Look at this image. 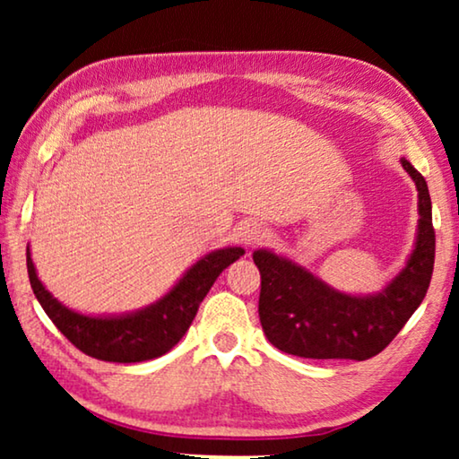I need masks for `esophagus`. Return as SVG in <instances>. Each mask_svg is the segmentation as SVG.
<instances>
[{
  "instance_id": "esophagus-1",
  "label": "esophagus",
  "mask_w": 459,
  "mask_h": 459,
  "mask_svg": "<svg viewBox=\"0 0 459 459\" xmlns=\"http://www.w3.org/2000/svg\"><path fill=\"white\" fill-rule=\"evenodd\" d=\"M238 237H240V240H243L245 245H248V247H255V245H261L263 240H267L269 232H267V229H265V227H261L259 222L248 221V222H243V224H240V229H238Z\"/></svg>"
}]
</instances>
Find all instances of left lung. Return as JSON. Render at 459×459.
Segmentation results:
<instances>
[{
  "label": "left lung",
  "mask_w": 459,
  "mask_h": 459,
  "mask_svg": "<svg viewBox=\"0 0 459 459\" xmlns=\"http://www.w3.org/2000/svg\"><path fill=\"white\" fill-rule=\"evenodd\" d=\"M419 190V235L407 267L383 293L352 298L269 251H255L261 273L259 317L281 352L301 359L368 360L391 344L421 306L435 263V229L425 178L401 160Z\"/></svg>",
  "instance_id": "1"
}]
</instances>
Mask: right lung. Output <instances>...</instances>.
Returning <instances> with one entry per match:
<instances>
[{
    "instance_id": "right-lung-1",
    "label": "right lung",
    "mask_w": 459,
    "mask_h": 459,
    "mask_svg": "<svg viewBox=\"0 0 459 459\" xmlns=\"http://www.w3.org/2000/svg\"><path fill=\"white\" fill-rule=\"evenodd\" d=\"M240 255H245L240 247L221 248L206 255L186 271V275L164 299L142 312L119 317H91L71 312L44 290L30 257V248L26 263L36 299L54 325L81 352L105 362H142L158 359L180 342L216 277Z\"/></svg>"
}]
</instances>
